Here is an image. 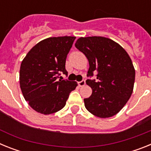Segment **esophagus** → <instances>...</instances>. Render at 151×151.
<instances>
[{
	"label": "esophagus",
	"mask_w": 151,
	"mask_h": 151,
	"mask_svg": "<svg viewBox=\"0 0 151 151\" xmlns=\"http://www.w3.org/2000/svg\"><path fill=\"white\" fill-rule=\"evenodd\" d=\"M78 84L79 87H83L85 85V81H81V82H78Z\"/></svg>",
	"instance_id": "34e87169"
}]
</instances>
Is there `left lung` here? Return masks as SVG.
<instances>
[{
	"label": "left lung",
	"instance_id": "1",
	"mask_svg": "<svg viewBox=\"0 0 151 151\" xmlns=\"http://www.w3.org/2000/svg\"><path fill=\"white\" fill-rule=\"evenodd\" d=\"M75 46L88 60V76L97 73V80L86 81L92 89L84 99L85 108L100 118H109L122 110L134 88L135 70L128 53L105 37H81Z\"/></svg>",
	"mask_w": 151,
	"mask_h": 151
}]
</instances>
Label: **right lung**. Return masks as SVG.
I'll list each match as a JSON object with an SVG mask.
<instances>
[{"mask_svg": "<svg viewBox=\"0 0 151 151\" xmlns=\"http://www.w3.org/2000/svg\"><path fill=\"white\" fill-rule=\"evenodd\" d=\"M76 37H50L38 42L21 63L19 85L29 106L38 113L49 115L65 106L76 82L58 79L67 75L66 59Z\"/></svg>", "mask_w": 151, "mask_h": 151, "instance_id": "add662e5", "label": "right lung"}]
</instances>
